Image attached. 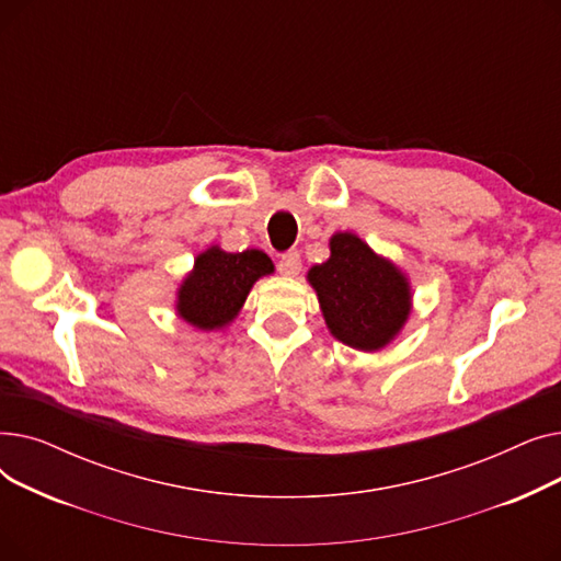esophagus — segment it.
Returning a JSON list of instances; mask_svg holds the SVG:
<instances>
[{"label": "esophagus", "mask_w": 561, "mask_h": 561, "mask_svg": "<svg viewBox=\"0 0 561 561\" xmlns=\"http://www.w3.org/2000/svg\"><path fill=\"white\" fill-rule=\"evenodd\" d=\"M279 271H282V275H286V277H296L300 271H302V261H300V254L298 252H286V254H282V259H279Z\"/></svg>", "instance_id": "34e87169"}]
</instances>
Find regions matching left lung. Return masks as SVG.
I'll use <instances>...</instances> for the list:
<instances>
[{
	"instance_id": "1",
	"label": "left lung",
	"mask_w": 561,
	"mask_h": 561,
	"mask_svg": "<svg viewBox=\"0 0 561 561\" xmlns=\"http://www.w3.org/2000/svg\"><path fill=\"white\" fill-rule=\"evenodd\" d=\"M307 279L332 336L355 350L389 345L409 318L411 288L404 273L350 231L332 236L330 259L313 265Z\"/></svg>"
}]
</instances>
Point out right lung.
Here are the masks:
<instances>
[{
    "label": "right lung",
    "instance_id": "right-lung-1",
    "mask_svg": "<svg viewBox=\"0 0 561 561\" xmlns=\"http://www.w3.org/2000/svg\"><path fill=\"white\" fill-rule=\"evenodd\" d=\"M273 271L271 256L261 250L225 252L211 245L197 254L176 290V313L197 330H220L239 316L254 282Z\"/></svg>",
    "mask_w": 561,
    "mask_h": 561
}]
</instances>
